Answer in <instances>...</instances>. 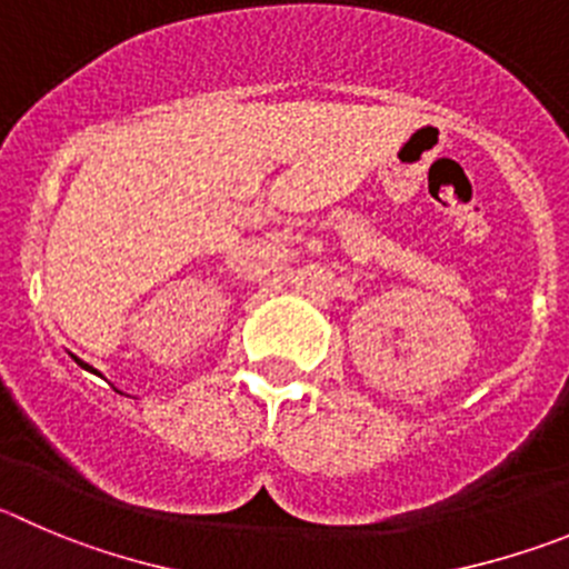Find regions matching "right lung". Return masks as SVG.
<instances>
[{
  "instance_id": "1",
  "label": "right lung",
  "mask_w": 569,
  "mask_h": 569,
  "mask_svg": "<svg viewBox=\"0 0 569 569\" xmlns=\"http://www.w3.org/2000/svg\"><path fill=\"white\" fill-rule=\"evenodd\" d=\"M72 359H76V362H78V365H81V368H83V370H89V373H98V370H94V368H89V365H87V362H81V359H78V357H72ZM98 376H100V373H98Z\"/></svg>"
}]
</instances>
